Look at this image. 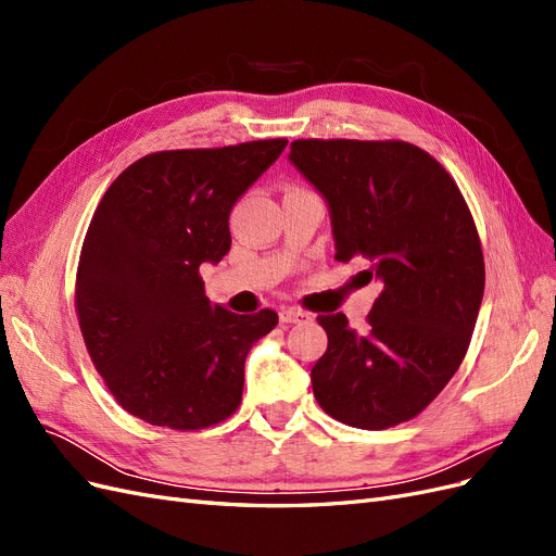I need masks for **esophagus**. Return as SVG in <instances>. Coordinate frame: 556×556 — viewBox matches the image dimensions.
<instances>
[{
  "mask_svg": "<svg viewBox=\"0 0 556 556\" xmlns=\"http://www.w3.org/2000/svg\"><path fill=\"white\" fill-rule=\"evenodd\" d=\"M278 317H280L282 325H301V323H308V319H311V315L306 311H299V308H282L278 313Z\"/></svg>",
  "mask_w": 556,
  "mask_h": 556,
  "instance_id": "34e87169",
  "label": "esophagus"
}]
</instances>
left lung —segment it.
Instances as JSON below:
<instances>
[{"instance_id": "obj_1", "label": "left lung", "mask_w": 556, "mask_h": 556, "mask_svg": "<svg viewBox=\"0 0 556 556\" xmlns=\"http://www.w3.org/2000/svg\"><path fill=\"white\" fill-rule=\"evenodd\" d=\"M290 162L327 201L336 260L368 262L382 282L366 329L325 313L327 352L311 371L325 413L387 429L422 413L466 355L484 292L478 229L443 166L406 141L290 146Z\"/></svg>"}]
</instances>
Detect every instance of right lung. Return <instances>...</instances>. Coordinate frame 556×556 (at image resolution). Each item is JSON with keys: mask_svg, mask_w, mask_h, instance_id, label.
<instances>
[{"mask_svg": "<svg viewBox=\"0 0 556 556\" xmlns=\"http://www.w3.org/2000/svg\"><path fill=\"white\" fill-rule=\"evenodd\" d=\"M285 146L146 155L99 201L78 262V323L111 394L143 422L190 431L239 408L248 352L278 315L211 304L199 266L227 255L233 204Z\"/></svg>", "mask_w": 556, "mask_h": 556, "instance_id": "1", "label": "right lung"}]
</instances>
